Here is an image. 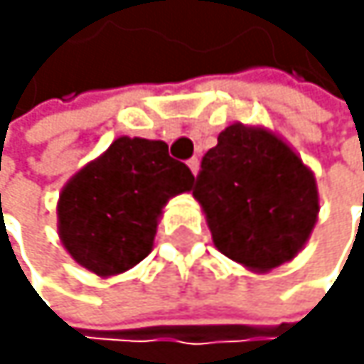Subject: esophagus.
Instances as JSON below:
<instances>
[{
  "mask_svg": "<svg viewBox=\"0 0 364 364\" xmlns=\"http://www.w3.org/2000/svg\"><path fill=\"white\" fill-rule=\"evenodd\" d=\"M188 166H190L192 174H196V172H198V159H196V157H192V159L188 161Z\"/></svg>",
  "mask_w": 364,
  "mask_h": 364,
  "instance_id": "34e87169",
  "label": "esophagus"
}]
</instances>
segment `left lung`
<instances>
[{"instance_id":"8db88e82","label":"left lung","mask_w":364,"mask_h":364,"mask_svg":"<svg viewBox=\"0 0 364 364\" xmlns=\"http://www.w3.org/2000/svg\"><path fill=\"white\" fill-rule=\"evenodd\" d=\"M192 194L214 245L255 271L292 259L316 223L312 172L275 135L233 124L205 152Z\"/></svg>"}]
</instances>
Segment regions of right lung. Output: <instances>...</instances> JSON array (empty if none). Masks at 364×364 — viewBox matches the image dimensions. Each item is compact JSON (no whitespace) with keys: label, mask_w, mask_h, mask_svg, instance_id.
I'll list each match as a JSON object with an SVG mask.
<instances>
[{"label":"right lung","mask_w":364,"mask_h":364,"mask_svg":"<svg viewBox=\"0 0 364 364\" xmlns=\"http://www.w3.org/2000/svg\"><path fill=\"white\" fill-rule=\"evenodd\" d=\"M192 186V170L168 155L166 141L119 137L65 186L60 240L85 269L122 273L150 253L168 198Z\"/></svg>","instance_id":"obj_1"}]
</instances>
